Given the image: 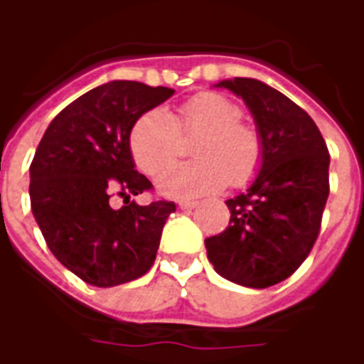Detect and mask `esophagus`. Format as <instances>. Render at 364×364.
<instances>
[{
  "label": "esophagus",
  "mask_w": 364,
  "mask_h": 364,
  "mask_svg": "<svg viewBox=\"0 0 364 364\" xmlns=\"http://www.w3.org/2000/svg\"><path fill=\"white\" fill-rule=\"evenodd\" d=\"M199 203L197 201H180L178 203V207L180 208H184V210H188V208H196Z\"/></svg>",
  "instance_id": "1"
}]
</instances>
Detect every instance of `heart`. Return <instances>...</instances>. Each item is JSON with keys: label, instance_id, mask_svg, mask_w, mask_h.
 <instances>
[{"label": "heart", "instance_id": "1", "mask_svg": "<svg viewBox=\"0 0 364 364\" xmlns=\"http://www.w3.org/2000/svg\"><path fill=\"white\" fill-rule=\"evenodd\" d=\"M199 134L192 153L196 162L168 166L179 153V134ZM129 148L136 167L156 176L157 190L167 197H196L224 190L228 184L243 188L258 176L266 142L260 129L243 119V109L232 98L203 91L178 106L176 117L154 108L134 121Z\"/></svg>", "mask_w": 364, "mask_h": 364}]
</instances>
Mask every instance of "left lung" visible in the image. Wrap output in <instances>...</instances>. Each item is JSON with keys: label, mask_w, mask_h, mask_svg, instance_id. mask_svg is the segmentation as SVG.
<instances>
[{"label": "left lung", "mask_w": 364, "mask_h": 364, "mask_svg": "<svg viewBox=\"0 0 364 364\" xmlns=\"http://www.w3.org/2000/svg\"><path fill=\"white\" fill-rule=\"evenodd\" d=\"M220 85L247 102L266 156L255 184L226 201L230 226L205 247L222 277L266 289L296 272L319 237L331 156L315 121L283 92L249 77Z\"/></svg>", "instance_id": "8db88e82"}]
</instances>
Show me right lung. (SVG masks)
Instances as JSON below:
<instances>
[{
  "instance_id": "obj_1",
  "label": "right lung",
  "mask_w": 364,
  "mask_h": 364,
  "mask_svg": "<svg viewBox=\"0 0 364 364\" xmlns=\"http://www.w3.org/2000/svg\"><path fill=\"white\" fill-rule=\"evenodd\" d=\"M168 87L112 81L81 95L47 127L30 165L33 218L56 260L85 283L115 287L142 277L156 262L173 201L136 205L154 186L134 171V121L173 97ZM126 205L115 211L109 197Z\"/></svg>"
}]
</instances>
